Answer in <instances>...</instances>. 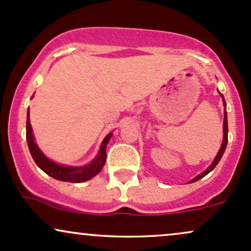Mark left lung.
I'll return each instance as SVG.
<instances>
[{
  "label": "left lung",
  "instance_id": "1",
  "mask_svg": "<svg viewBox=\"0 0 251 251\" xmlns=\"http://www.w3.org/2000/svg\"><path fill=\"white\" fill-rule=\"evenodd\" d=\"M221 94V97H222V99H223V105H224V120H223V143H222V145H221V149H220V151H218V153H217V155H216L215 157V159H214V162L211 163V165L209 166L208 169L205 170V171L204 172H201V175H198L197 177H195L194 179H191V181H190V183H194V181H197L198 179H201V178H203L204 176H206L209 174V172H211L212 170H214L215 168H216V165H217L218 164V162H220L221 160V158H222V155H223V153H224V151H226V144H227V117H226V100H224V97H223V94L222 93H220Z\"/></svg>",
  "mask_w": 251,
  "mask_h": 251
}]
</instances>
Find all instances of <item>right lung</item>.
<instances>
[{
	"label": "right lung",
	"instance_id": "obj_1",
	"mask_svg": "<svg viewBox=\"0 0 251 251\" xmlns=\"http://www.w3.org/2000/svg\"><path fill=\"white\" fill-rule=\"evenodd\" d=\"M112 133L107 134L105 139L102 140L101 146H100L99 152H98L97 157L92 160L91 163L85 166H67V165H60L51 162L48 159L45 154L42 153L41 150L36 145L35 140H34L33 129H31L30 120H29V109H28L27 116V126H25V138H27L28 148H29L30 154L33 157L34 162L36 165L46 172L50 177L55 178L57 180L62 181H71V183H82V181L89 180L97 176L101 171L103 165L106 163V146L111 139Z\"/></svg>",
	"mask_w": 251,
	"mask_h": 251
}]
</instances>
